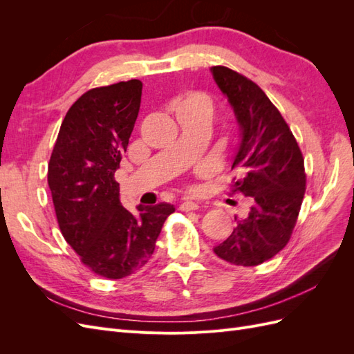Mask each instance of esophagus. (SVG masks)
<instances>
[{"label":"esophagus","mask_w":354,"mask_h":354,"mask_svg":"<svg viewBox=\"0 0 354 354\" xmlns=\"http://www.w3.org/2000/svg\"><path fill=\"white\" fill-rule=\"evenodd\" d=\"M198 208H199V203H196L194 201H189V199H186V201H183V202L180 203V209L181 211H195Z\"/></svg>","instance_id":"obj_1"}]
</instances>
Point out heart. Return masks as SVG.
I'll list each match as a JSON object with an SVG mask.
<instances>
[{
  "label": "heart",
  "mask_w": 354,
  "mask_h": 354,
  "mask_svg": "<svg viewBox=\"0 0 354 354\" xmlns=\"http://www.w3.org/2000/svg\"><path fill=\"white\" fill-rule=\"evenodd\" d=\"M174 111L177 115H190L209 121L214 112V103L208 94L194 91L176 100Z\"/></svg>",
  "instance_id": "b5f03b06"
}]
</instances>
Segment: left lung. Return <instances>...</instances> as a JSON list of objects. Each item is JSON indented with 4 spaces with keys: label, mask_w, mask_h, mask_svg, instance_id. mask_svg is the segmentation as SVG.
Masks as SVG:
<instances>
[{
    "label": "left lung",
    "mask_w": 354,
    "mask_h": 354,
    "mask_svg": "<svg viewBox=\"0 0 354 354\" xmlns=\"http://www.w3.org/2000/svg\"><path fill=\"white\" fill-rule=\"evenodd\" d=\"M211 73L241 130L232 164L241 177L232 194L252 198L248 217L238 221L214 252L232 264L259 266L291 238L306 192L304 158L281 112L259 85L226 66H212Z\"/></svg>",
    "instance_id": "1"
}]
</instances>
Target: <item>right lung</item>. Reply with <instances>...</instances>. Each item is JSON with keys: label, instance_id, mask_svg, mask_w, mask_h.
Listing matches in <instances>:
<instances>
[{"label": "right lung", "instance_id": "right-lung-1", "mask_svg": "<svg viewBox=\"0 0 354 354\" xmlns=\"http://www.w3.org/2000/svg\"><path fill=\"white\" fill-rule=\"evenodd\" d=\"M143 84L122 81L84 93L60 125L48 164V187L63 238L99 276L122 279L151 259L169 214L167 202L138 205L120 201L115 171L133 133Z\"/></svg>", "mask_w": 354, "mask_h": 354}]
</instances>
